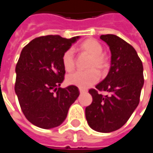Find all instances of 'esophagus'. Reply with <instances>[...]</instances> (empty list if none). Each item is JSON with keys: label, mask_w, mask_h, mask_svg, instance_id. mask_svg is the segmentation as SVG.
I'll use <instances>...</instances> for the list:
<instances>
[{"label": "esophagus", "mask_w": 153, "mask_h": 153, "mask_svg": "<svg viewBox=\"0 0 153 153\" xmlns=\"http://www.w3.org/2000/svg\"><path fill=\"white\" fill-rule=\"evenodd\" d=\"M86 91H87V90H85V89H82V88H79L80 94H84V93H85Z\"/></svg>", "instance_id": "1"}]
</instances>
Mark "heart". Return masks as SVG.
I'll return each mask as SVG.
<instances>
[{
	"instance_id": "heart-1",
	"label": "heart",
	"mask_w": 153,
	"mask_h": 153,
	"mask_svg": "<svg viewBox=\"0 0 153 153\" xmlns=\"http://www.w3.org/2000/svg\"><path fill=\"white\" fill-rule=\"evenodd\" d=\"M80 51L92 55V59L88 64V71H78L68 76L67 82L71 85L77 86L79 88L85 89L91 87L99 80V74L94 69L102 71L108 66V60L102 54L103 48L101 44L94 39H88L80 45ZM63 66L68 72L73 71L75 68V59L72 49H69L62 56Z\"/></svg>"
}]
</instances>
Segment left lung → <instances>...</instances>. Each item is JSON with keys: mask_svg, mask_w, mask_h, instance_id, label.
<instances>
[{"mask_svg": "<svg viewBox=\"0 0 153 153\" xmlns=\"http://www.w3.org/2000/svg\"><path fill=\"white\" fill-rule=\"evenodd\" d=\"M111 51L107 77L91 88L93 102L85 108L89 127L97 132H111L122 128L138 105L144 84L143 66L135 49L115 35H102ZM99 91H106L103 96Z\"/></svg>", "mask_w": 153, "mask_h": 153, "instance_id": "8db88e82", "label": "left lung"}]
</instances>
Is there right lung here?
Returning a JSON list of instances; mask_svg holds the SVG:
<instances>
[{
	"instance_id": "1",
	"label": "right lung",
	"mask_w": 153,
	"mask_h": 153,
	"mask_svg": "<svg viewBox=\"0 0 153 153\" xmlns=\"http://www.w3.org/2000/svg\"><path fill=\"white\" fill-rule=\"evenodd\" d=\"M79 36H40L21 51L16 67L15 91L28 121L40 128L58 127L79 95L74 85L59 88L65 69L62 56Z\"/></svg>"
}]
</instances>
